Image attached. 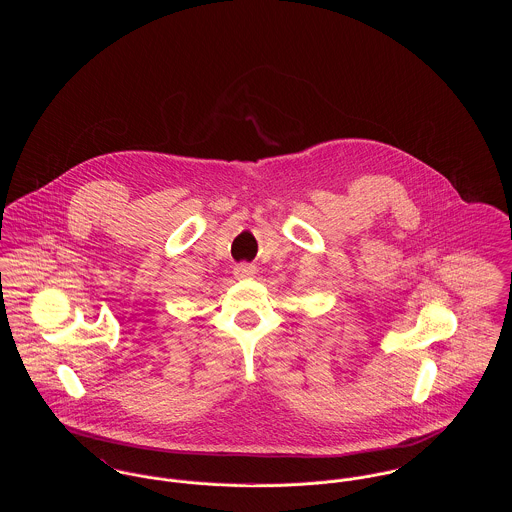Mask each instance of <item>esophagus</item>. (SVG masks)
I'll list each match as a JSON object with an SVG mask.
<instances>
[{
    "label": "esophagus",
    "mask_w": 512,
    "mask_h": 512,
    "mask_svg": "<svg viewBox=\"0 0 512 512\" xmlns=\"http://www.w3.org/2000/svg\"><path fill=\"white\" fill-rule=\"evenodd\" d=\"M234 276L236 278H252V276H256V268L252 264L242 262V264L234 266Z\"/></svg>",
    "instance_id": "1"
}]
</instances>
